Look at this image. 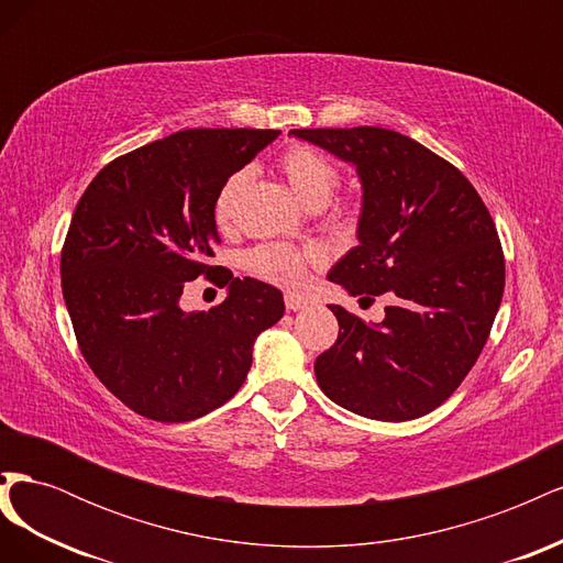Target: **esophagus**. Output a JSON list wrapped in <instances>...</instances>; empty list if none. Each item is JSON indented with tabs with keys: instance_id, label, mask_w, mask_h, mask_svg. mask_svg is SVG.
Listing matches in <instances>:
<instances>
[{
	"instance_id": "obj_1",
	"label": "esophagus",
	"mask_w": 563,
	"mask_h": 563,
	"mask_svg": "<svg viewBox=\"0 0 563 563\" xmlns=\"http://www.w3.org/2000/svg\"><path fill=\"white\" fill-rule=\"evenodd\" d=\"M284 302H286V310H291V312H298V310H302V308H308V298L305 296H300V294H286L284 296Z\"/></svg>"
}]
</instances>
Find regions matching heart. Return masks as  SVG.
I'll use <instances>...</instances> for the list:
<instances>
[{
  "instance_id": "heart-1",
  "label": "heart",
  "mask_w": 563,
  "mask_h": 563,
  "mask_svg": "<svg viewBox=\"0 0 563 563\" xmlns=\"http://www.w3.org/2000/svg\"><path fill=\"white\" fill-rule=\"evenodd\" d=\"M279 168L284 178L291 185L298 199L308 203L310 209H319L329 201L333 190L338 187L340 174L338 166L323 157L321 152L308 147V145H294L288 147L279 157ZM251 178L249 168H240L234 172L223 187H220L216 201H213V220L220 230L232 225L234 207L240 201V195ZM345 209H338L343 213ZM317 261V253L310 249H298L291 244L267 242L255 246L246 253V267L258 275L265 282L279 284V286H298L305 277V269L310 263Z\"/></svg>"
}]
</instances>
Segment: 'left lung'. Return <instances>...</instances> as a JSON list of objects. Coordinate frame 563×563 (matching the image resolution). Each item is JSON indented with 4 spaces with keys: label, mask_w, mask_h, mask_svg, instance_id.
Returning a JSON list of instances; mask_svg holds the SVG:
<instances>
[{
    "label": "left lung",
    "mask_w": 563,
    "mask_h": 563,
    "mask_svg": "<svg viewBox=\"0 0 563 563\" xmlns=\"http://www.w3.org/2000/svg\"><path fill=\"white\" fill-rule=\"evenodd\" d=\"M356 166L360 246L329 279L352 296H383L380 323L340 305L338 340L314 362L323 395L387 422L444 404L479 360L505 288L496 223L474 185L444 157L380 126L294 129Z\"/></svg>",
    "instance_id": "left-lung-1"
}]
</instances>
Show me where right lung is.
Instances as JSON below:
<instances>
[{"instance_id":"1","label":"right lung","mask_w":563,"mask_h":563,"mask_svg":"<svg viewBox=\"0 0 563 563\" xmlns=\"http://www.w3.org/2000/svg\"><path fill=\"white\" fill-rule=\"evenodd\" d=\"M279 135L272 129H185L112 159L84 190L60 251V282L84 360L143 418L187 422L232 399L282 291L209 265L223 183ZM231 288L209 313H185L187 280Z\"/></svg>"}]
</instances>
